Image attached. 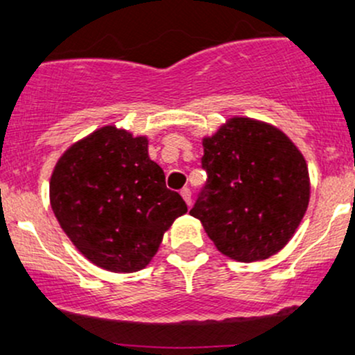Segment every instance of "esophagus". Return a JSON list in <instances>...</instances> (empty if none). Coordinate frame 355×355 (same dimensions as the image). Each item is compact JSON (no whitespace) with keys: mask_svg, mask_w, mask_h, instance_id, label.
<instances>
[{"mask_svg":"<svg viewBox=\"0 0 355 355\" xmlns=\"http://www.w3.org/2000/svg\"><path fill=\"white\" fill-rule=\"evenodd\" d=\"M180 193H182V197H184V200L187 202V205H192V192H190V189H187V187H184V189L180 190Z\"/></svg>","mask_w":355,"mask_h":355,"instance_id":"esophagus-1","label":"esophagus"}]
</instances>
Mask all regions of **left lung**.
<instances>
[{"mask_svg": "<svg viewBox=\"0 0 355 355\" xmlns=\"http://www.w3.org/2000/svg\"><path fill=\"white\" fill-rule=\"evenodd\" d=\"M207 182L190 209L229 258L266 259L293 236L310 198L309 168L285 133L232 118L204 139Z\"/></svg>", "mask_w": 355, "mask_h": 355, "instance_id": "8db88e82", "label": "left lung"}]
</instances>
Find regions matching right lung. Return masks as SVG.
Wrapping results in <instances>:
<instances>
[{
	"instance_id": "add662e5",
	"label": "right lung",
	"mask_w": 355,
	"mask_h": 355,
	"mask_svg": "<svg viewBox=\"0 0 355 355\" xmlns=\"http://www.w3.org/2000/svg\"><path fill=\"white\" fill-rule=\"evenodd\" d=\"M58 224L89 261L114 272L139 271L163 232L187 212L180 193L148 157V141L104 126L62 155L50 178Z\"/></svg>"
}]
</instances>
